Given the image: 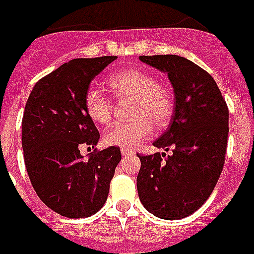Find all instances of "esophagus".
Listing matches in <instances>:
<instances>
[{"label": "esophagus", "mask_w": 254, "mask_h": 254, "mask_svg": "<svg viewBox=\"0 0 254 254\" xmlns=\"http://www.w3.org/2000/svg\"><path fill=\"white\" fill-rule=\"evenodd\" d=\"M132 150H128V149H122V154L123 156H130V154H132Z\"/></svg>", "instance_id": "obj_1"}]
</instances>
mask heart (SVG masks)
Wrapping results in <instances>:
<instances>
[{"mask_svg": "<svg viewBox=\"0 0 254 254\" xmlns=\"http://www.w3.org/2000/svg\"><path fill=\"white\" fill-rule=\"evenodd\" d=\"M108 86L118 97L132 98L131 120L111 124L104 132V142L109 146L134 149L153 132V123L163 127L174 111V95L160 86L153 75L139 69H126L108 79ZM84 108L95 123L107 124L112 119V102L100 90L90 89L84 97Z\"/></svg>", "mask_w": 254, "mask_h": 254, "instance_id": "1", "label": "heart"}]
</instances>
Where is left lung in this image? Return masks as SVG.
Returning a JSON list of instances; mask_svg holds the SVG:
<instances>
[{"label": "left lung", "mask_w": 254, "mask_h": 254, "mask_svg": "<svg viewBox=\"0 0 254 254\" xmlns=\"http://www.w3.org/2000/svg\"><path fill=\"white\" fill-rule=\"evenodd\" d=\"M167 73L175 104L171 123L153 145L171 154L141 156L136 189L142 205L165 220L199 209L222 174L228 138V108L215 79L193 61L175 55L141 56Z\"/></svg>", "instance_id": "1"}]
</instances>
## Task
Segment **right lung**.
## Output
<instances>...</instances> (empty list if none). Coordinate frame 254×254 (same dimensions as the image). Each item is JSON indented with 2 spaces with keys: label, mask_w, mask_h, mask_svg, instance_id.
I'll use <instances>...</instances> for the list:
<instances>
[{
  "label": "right lung",
  "mask_w": 254,
  "mask_h": 254,
  "mask_svg": "<svg viewBox=\"0 0 254 254\" xmlns=\"http://www.w3.org/2000/svg\"><path fill=\"white\" fill-rule=\"evenodd\" d=\"M116 56L73 59L38 80L27 100L21 122V145L28 178L38 197L61 216L94 215L105 204L118 146L84 159L80 147H94L100 132L84 108L91 80Z\"/></svg>",
  "instance_id": "obj_1"
}]
</instances>
